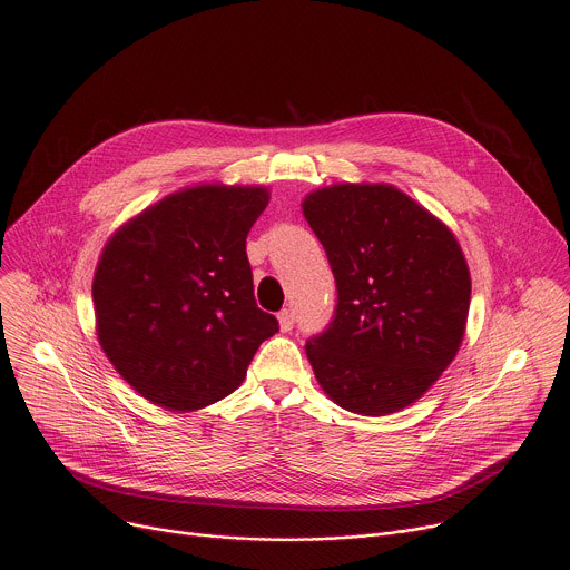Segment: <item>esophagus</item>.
Listing matches in <instances>:
<instances>
[{
    "mask_svg": "<svg viewBox=\"0 0 570 570\" xmlns=\"http://www.w3.org/2000/svg\"><path fill=\"white\" fill-rule=\"evenodd\" d=\"M277 321H279L282 332H291V330H293V325H295V314L291 312V308H284V312H279Z\"/></svg>",
    "mask_w": 570,
    "mask_h": 570,
    "instance_id": "obj_1",
    "label": "esophagus"
}]
</instances>
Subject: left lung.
Instances as JSON below:
<instances>
[{"label": "left lung", "mask_w": 570, "mask_h": 570, "mask_svg": "<svg viewBox=\"0 0 570 570\" xmlns=\"http://www.w3.org/2000/svg\"><path fill=\"white\" fill-rule=\"evenodd\" d=\"M302 214L338 293L330 327L304 345L318 384L364 416L416 402L452 364L469 318L471 273L454 234L386 184L314 190Z\"/></svg>", "instance_id": "1"}]
</instances>
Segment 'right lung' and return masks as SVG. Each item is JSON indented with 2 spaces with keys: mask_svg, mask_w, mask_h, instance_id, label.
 Masks as SVG:
<instances>
[{
  "mask_svg": "<svg viewBox=\"0 0 570 570\" xmlns=\"http://www.w3.org/2000/svg\"><path fill=\"white\" fill-rule=\"evenodd\" d=\"M264 186L202 184L125 223L92 277L97 338L122 380L168 411L234 393L275 316L254 299L245 238Z\"/></svg>",
  "mask_w": 570,
  "mask_h": 570,
  "instance_id": "obj_1",
  "label": "right lung"
}]
</instances>
